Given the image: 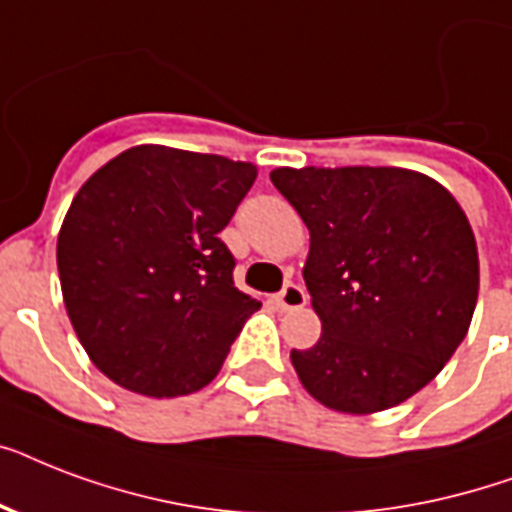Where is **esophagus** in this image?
<instances>
[{
    "label": "esophagus",
    "instance_id": "1",
    "mask_svg": "<svg viewBox=\"0 0 512 512\" xmlns=\"http://www.w3.org/2000/svg\"><path fill=\"white\" fill-rule=\"evenodd\" d=\"M276 303H279L281 311H295V308H303V305L308 303V292H305L300 284H287V287L276 295Z\"/></svg>",
    "mask_w": 512,
    "mask_h": 512
}]
</instances>
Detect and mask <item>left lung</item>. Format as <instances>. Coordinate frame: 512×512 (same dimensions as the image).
I'll return each instance as SVG.
<instances>
[{
    "instance_id": "1",
    "label": "left lung",
    "mask_w": 512,
    "mask_h": 512,
    "mask_svg": "<svg viewBox=\"0 0 512 512\" xmlns=\"http://www.w3.org/2000/svg\"><path fill=\"white\" fill-rule=\"evenodd\" d=\"M271 180L311 231L303 279L321 337L289 356L303 388L345 414L414 396L476 311V236L457 199L401 167H279Z\"/></svg>"
}]
</instances>
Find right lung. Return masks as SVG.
I'll return each mask as SVG.
<instances>
[{
  "mask_svg": "<svg viewBox=\"0 0 512 512\" xmlns=\"http://www.w3.org/2000/svg\"><path fill=\"white\" fill-rule=\"evenodd\" d=\"M255 177L249 162L135 146L79 188L58 233L60 289L108 380L151 398L215 380L260 308L233 287L220 241Z\"/></svg>",
  "mask_w": 512,
  "mask_h": 512,
  "instance_id": "1",
  "label": "right lung"
}]
</instances>
